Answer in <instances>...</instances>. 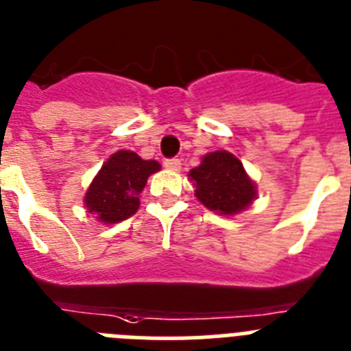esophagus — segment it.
<instances>
[{
    "mask_svg": "<svg viewBox=\"0 0 351 351\" xmlns=\"http://www.w3.org/2000/svg\"><path fill=\"white\" fill-rule=\"evenodd\" d=\"M164 167L169 169V171H180L182 162H180V158H167V160H164Z\"/></svg>",
    "mask_w": 351,
    "mask_h": 351,
    "instance_id": "34e87169",
    "label": "esophagus"
}]
</instances>
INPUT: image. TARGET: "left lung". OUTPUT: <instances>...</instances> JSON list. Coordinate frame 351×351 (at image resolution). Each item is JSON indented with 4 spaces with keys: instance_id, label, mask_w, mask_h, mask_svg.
I'll return each instance as SVG.
<instances>
[{
    "instance_id": "8db88e82",
    "label": "left lung",
    "mask_w": 351,
    "mask_h": 351,
    "mask_svg": "<svg viewBox=\"0 0 351 351\" xmlns=\"http://www.w3.org/2000/svg\"><path fill=\"white\" fill-rule=\"evenodd\" d=\"M189 180L201 205L226 217L243 212L258 197L254 180L242 160L226 150L203 155L199 166L189 171Z\"/></svg>"
}]
</instances>
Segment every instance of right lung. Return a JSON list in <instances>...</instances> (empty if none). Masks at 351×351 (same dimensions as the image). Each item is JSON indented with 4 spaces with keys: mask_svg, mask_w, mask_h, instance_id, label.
<instances>
[{
    "mask_svg": "<svg viewBox=\"0 0 351 351\" xmlns=\"http://www.w3.org/2000/svg\"><path fill=\"white\" fill-rule=\"evenodd\" d=\"M160 171L157 160H145L136 152L118 150L102 164L84 194V206L102 224H117L138 212L139 194L148 176Z\"/></svg>",
    "mask_w": 351,
    "mask_h": 351,
    "instance_id": "add662e5",
    "label": "right lung"
}]
</instances>
